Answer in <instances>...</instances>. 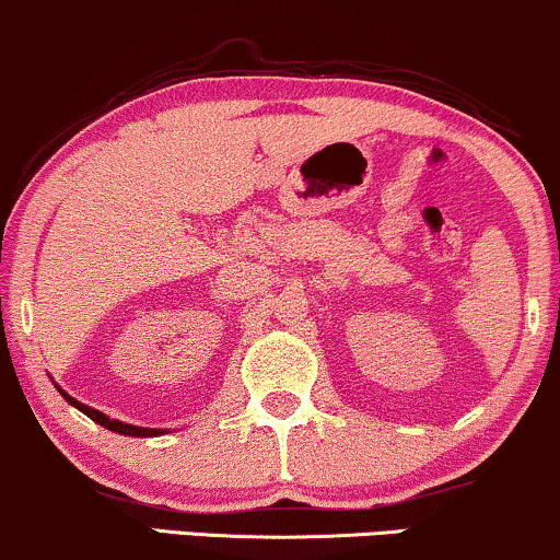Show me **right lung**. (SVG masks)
Here are the masks:
<instances>
[{"label": "right lung", "instance_id": "obj_1", "mask_svg": "<svg viewBox=\"0 0 560 560\" xmlns=\"http://www.w3.org/2000/svg\"><path fill=\"white\" fill-rule=\"evenodd\" d=\"M56 390L61 393V398L69 402V406H74L77 410H82L84 416H88V419H92L95 423H101L103 429H108V431H116V434H124V436H158V434H167V429H144V427H131V423H124V421H116V419H110V416H105L103 410H95V408H90V406H84V402H80L77 398H72V395L69 393H63L59 385H56Z\"/></svg>", "mask_w": 560, "mask_h": 560}]
</instances>
